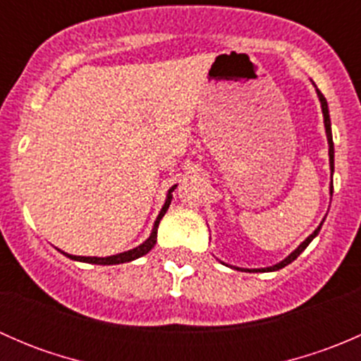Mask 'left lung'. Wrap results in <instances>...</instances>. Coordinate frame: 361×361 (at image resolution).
<instances>
[{"mask_svg": "<svg viewBox=\"0 0 361 361\" xmlns=\"http://www.w3.org/2000/svg\"><path fill=\"white\" fill-rule=\"evenodd\" d=\"M316 87V85H314ZM316 94H318V97H319V103H322V111H323V122H325V133H326V140H329V157H330V173L334 174V140H332V123H330V113H329V103H326V99H325V96H323L322 92H319L318 89H316ZM334 194V187H332V183H330V195ZM323 221H325V218H323ZM323 221L322 224L318 225V228H316L314 232H312L311 235H309L307 239H305L304 243H300V245H298V248L297 250H293L292 253L288 255V257L285 258V260H281L279 262V264H276V265H272V267H264V269H241V267H234V269H238V271H245V272H272V271H279V269H283V267H286V265L288 264H292V262L295 260V258L298 257V255L302 253V251H304L305 248H307L309 246V243L312 241V239L316 238V235L319 234V228H322V225H323ZM227 265V264H225Z\"/></svg>", "mask_w": 361, "mask_h": 361, "instance_id": "8db88e82", "label": "left lung"}]
</instances>
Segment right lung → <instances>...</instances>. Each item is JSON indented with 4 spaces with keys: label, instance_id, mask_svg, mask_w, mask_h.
Returning a JSON list of instances; mask_svg holds the SVG:
<instances>
[{
    "label": "right lung",
    "instance_id": "right-lung-1",
    "mask_svg": "<svg viewBox=\"0 0 361 361\" xmlns=\"http://www.w3.org/2000/svg\"><path fill=\"white\" fill-rule=\"evenodd\" d=\"M176 188V185L174 187L169 188V192H167V197H166V202H164L162 209H160L157 220H155L154 224V228H152L150 232V238L147 239L145 243H141L140 246H136V248L129 250V251H123V253H116V255H111V257H76V255H69V253H64V251H61L63 255H66L68 258H71V260H76V262H87V264H97V265H115V264H123V262H133L136 260V258L143 257V255H147L148 251L155 246V243H157V228H159V224L160 220H162V216L166 214L167 207H169L171 204V199H173V190Z\"/></svg>",
    "mask_w": 361,
    "mask_h": 361
}]
</instances>
